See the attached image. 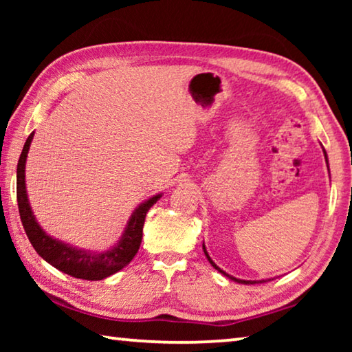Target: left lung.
I'll return each instance as SVG.
<instances>
[{
  "instance_id": "obj_1",
  "label": "left lung",
  "mask_w": 352,
  "mask_h": 352,
  "mask_svg": "<svg viewBox=\"0 0 352 352\" xmlns=\"http://www.w3.org/2000/svg\"><path fill=\"white\" fill-rule=\"evenodd\" d=\"M323 152H324V158H326V162H327V155H326V151H324V148H323ZM327 168H329V166H327ZM204 253H205L206 259L210 261V264L214 267V269H216L217 272L222 273L223 276L230 278L231 281H234V283H239V284H256V283L259 284V283H267V281H270V279H259V281H252V279H250V281H248V279H239V278H234V276H231V275H228V273H226V272H223L222 269H220V267H217V265H216V262H214V261L210 258V254H208V252H206V247H205V243H204Z\"/></svg>"
}]
</instances>
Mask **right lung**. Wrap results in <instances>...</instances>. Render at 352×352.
<instances>
[{
  "instance_id": "right-lung-1",
  "label": "right lung",
  "mask_w": 352,
  "mask_h": 352,
  "mask_svg": "<svg viewBox=\"0 0 352 352\" xmlns=\"http://www.w3.org/2000/svg\"><path fill=\"white\" fill-rule=\"evenodd\" d=\"M32 140L34 132L28 136L25 146H23L19 164H16V201H19L23 228H25L28 239L32 243L35 252L47 264L56 267L57 270L67 273L69 276L87 279V281H100V279L109 278L110 275H115L116 272L122 270L135 258V254L138 253L146 214L163 197V194L160 192L157 195H152L151 199L144 200L136 206L119 241L113 247L107 248L105 252H91V250L69 245L67 242L50 236L41 228L34 216L31 204H29L25 172L28 152Z\"/></svg>"
}]
</instances>
